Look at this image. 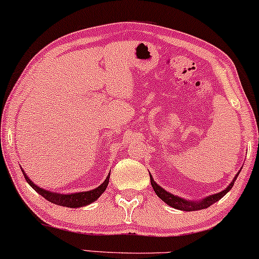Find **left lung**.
<instances>
[{"mask_svg":"<svg viewBox=\"0 0 259 259\" xmlns=\"http://www.w3.org/2000/svg\"><path fill=\"white\" fill-rule=\"evenodd\" d=\"M239 174L240 172H237V175H239ZM237 175L234 177V180L231 181V184L229 185L228 187L225 188V190L222 191V192L211 194V196L205 197V198H203L200 200H197V202H196V200H187V199H184V198H180V197L174 196L172 193L166 192L164 188H161L160 186H159L155 181H154L152 176H150V184H152V187H153V190L155 191L156 196H158L161 200H164V202L166 203L167 205H170V207H172L175 209H179V210L194 211V210H200V209H205V208L210 207L211 204H214V203L218 202V200L222 199L223 197L225 196V194L228 193L229 191H230L232 188V186H234V182L236 181V179H237Z\"/></svg>","mask_w":259,"mask_h":259,"instance_id":"1","label":"left lung"}]
</instances>
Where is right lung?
Returning a JSON list of instances; mask_svg holds the SVG:
<instances>
[{"mask_svg": "<svg viewBox=\"0 0 259 259\" xmlns=\"http://www.w3.org/2000/svg\"><path fill=\"white\" fill-rule=\"evenodd\" d=\"M23 175H24L28 184L30 185L37 193L41 194L44 198L48 199L49 202L54 203V204H59V205H62V207H68V208L84 207V205H88V204H91V203L95 202V200H97L99 197L101 196V194L105 192L107 185H109V179H110V175H109L106 177V180L103 182V184L92 191L62 194V193H55V192H51V191H46V190H44V188H40L39 186H36L33 181H30V179L25 175L24 171H23Z\"/></svg>", "mask_w": 259, "mask_h": 259, "instance_id": "obj_1", "label": "right lung"}]
</instances>
